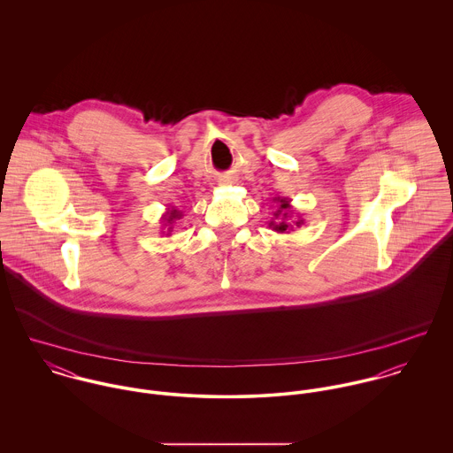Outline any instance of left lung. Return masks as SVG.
<instances>
[{
  "instance_id": "1",
  "label": "left lung",
  "mask_w": 453,
  "mask_h": 453,
  "mask_svg": "<svg viewBox=\"0 0 453 453\" xmlns=\"http://www.w3.org/2000/svg\"><path fill=\"white\" fill-rule=\"evenodd\" d=\"M273 202H277V211L273 212V218L272 221L268 223V226L279 234H289V230H293V225H291V218H293V205H291V200L286 198V196H275ZM296 226H302L303 225V219L298 218L295 221Z\"/></svg>"
}]
</instances>
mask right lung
Segmentation results:
<instances>
[{"instance_id":"right-lung-1","label":"right lung","mask_w":453,"mask_h":453,"mask_svg":"<svg viewBox=\"0 0 453 453\" xmlns=\"http://www.w3.org/2000/svg\"><path fill=\"white\" fill-rule=\"evenodd\" d=\"M183 216V212H180L178 209H167L165 211V214L162 216V219H164V223H165V226H167V235L173 232V223L176 221V219H180Z\"/></svg>"}]
</instances>
